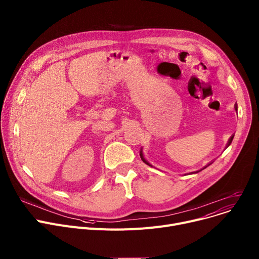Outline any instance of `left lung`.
<instances>
[{
    "instance_id": "8db88e82",
    "label": "left lung",
    "mask_w": 259,
    "mask_h": 259,
    "mask_svg": "<svg viewBox=\"0 0 259 259\" xmlns=\"http://www.w3.org/2000/svg\"><path fill=\"white\" fill-rule=\"evenodd\" d=\"M234 108H235V110H236V111H237V105H235V106H234ZM233 137H234V135H231V137H230V139H229V141H228V144H227V146H226V148H227V147H229V146H230V144H231V143H232V140H233ZM140 155H141V158H142V160H143V161H144V162H145V163H146V164H148V165H150V166H152V165H151V164H150V163H149V162H148V161H147V160H146V159H145V157H144V154H143V150H142V149H141V152H140ZM211 163H212V162H210V163H208V164H207V165H206V166H204V167H203V168H202V169H204V168H205V167H207V166H208V165H210V164H211ZM202 169H200V170H202ZM200 170H197V171H194V174H195V173H198V171H200Z\"/></svg>"
}]
</instances>
